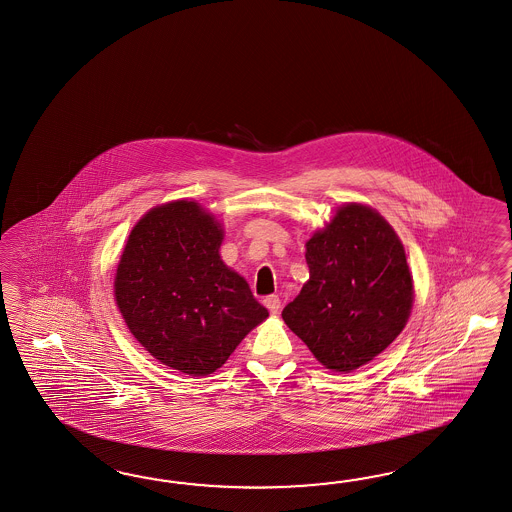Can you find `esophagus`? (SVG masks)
I'll list each match as a JSON object with an SVG mask.
<instances>
[{
  "instance_id": "obj_1",
  "label": "esophagus",
  "mask_w": 512,
  "mask_h": 512,
  "mask_svg": "<svg viewBox=\"0 0 512 512\" xmlns=\"http://www.w3.org/2000/svg\"><path fill=\"white\" fill-rule=\"evenodd\" d=\"M263 304H265V308H267L271 314H278V312H280V299H278V295L265 297Z\"/></svg>"
}]
</instances>
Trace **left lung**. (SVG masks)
<instances>
[{
	"mask_svg": "<svg viewBox=\"0 0 512 512\" xmlns=\"http://www.w3.org/2000/svg\"><path fill=\"white\" fill-rule=\"evenodd\" d=\"M310 280L282 319L315 358L351 373L401 334L414 302L401 239L377 211L345 204L306 241Z\"/></svg>",
	"mask_w": 512,
	"mask_h": 512,
	"instance_id": "left-lung-1",
	"label": "left lung"
}]
</instances>
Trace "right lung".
Instances as JSON below:
<instances>
[{
    "label": "right lung",
    "mask_w": 512,
    "mask_h": 512,
    "mask_svg": "<svg viewBox=\"0 0 512 512\" xmlns=\"http://www.w3.org/2000/svg\"><path fill=\"white\" fill-rule=\"evenodd\" d=\"M223 228L193 200L161 204L133 226L115 299L135 340L161 364L204 377L269 317L221 260Z\"/></svg>",
    "instance_id": "add662e5"
}]
</instances>
